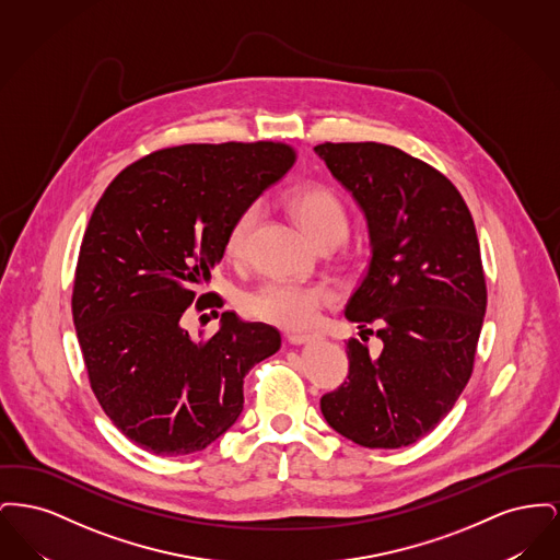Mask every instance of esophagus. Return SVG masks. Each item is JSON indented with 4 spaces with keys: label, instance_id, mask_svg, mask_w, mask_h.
<instances>
[{
    "label": "esophagus",
    "instance_id": "obj_1",
    "mask_svg": "<svg viewBox=\"0 0 560 560\" xmlns=\"http://www.w3.org/2000/svg\"><path fill=\"white\" fill-rule=\"evenodd\" d=\"M317 336L315 334H288V340L292 345H306V342H313Z\"/></svg>",
    "mask_w": 560,
    "mask_h": 560
}]
</instances>
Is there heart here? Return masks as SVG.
<instances>
[{"mask_svg":"<svg viewBox=\"0 0 560 560\" xmlns=\"http://www.w3.org/2000/svg\"><path fill=\"white\" fill-rule=\"evenodd\" d=\"M281 203L315 243L325 240L342 241L347 237L348 210L336 190L320 185L295 188L281 197ZM258 206H247L231 222L224 240V252L229 258L241 260L245 256L249 235L258 222ZM331 300L334 293L323 285L293 279H270L256 290L245 293L243 308L256 319L298 329L315 323L320 311Z\"/></svg>","mask_w":560,"mask_h":560,"instance_id":"b5f03b06","label":"heart"}]
</instances>
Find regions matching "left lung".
I'll list each match as a JSON object with an SVG mask.
<instances>
[{
	"instance_id": "obj_1",
	"label": "left lung",
	"mask_w": 560,
	"mask_h": 560,
	"mask_svg": "<svg viewBox=\"0 0 560 560\" xmlns=\"http://www.w3.org/2000/svg\"><path fill=\"white\" fill-rule=\"evenodd\" d=\"M315 151L368 218L372 260L347 317L377 323L373 357L348 340V380L320 397L327 424L370 450L422 439L466 388L487 308L475 220L452 180L380 142H323Z\"/></svg>"
}]
</instances>
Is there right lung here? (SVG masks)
Listing matches in <instances>:
<instances>
[{
	"mask_svg": "<svg viewBox=\"0 0 560 560\" xmlns=\"http://www.w3.org/2000/svg\"><path fill=\"white\" fill-rule=\"evenodd\" d=\"M293 163L292 144L272 140L167 147L121 170L98 199L81 241L73 323L96 399L144 452L206 450L240 418L245 373L281 347L275 327L235 313L199 340L183 317L222 306L197 290L222 260L235 215Z\"/></svg>",
	"mask_w": 560,
	"mask_h": 560,
	"instance_id": "add662e5",
	"label": "right lung"
}]
</instances>
